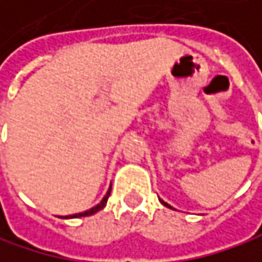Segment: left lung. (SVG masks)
Wrapping results in <instances>:
<instances>
[{
	"label": "left lung",
	"mask_w": 262,
	"mask_h": 262,
	"mask_svg": "<svg viewBox=\"0 0 262 262\" xmlns=\"http://www.w3.org/2000/svg\"><path fill=\"white\" fill-rule=\"evenodd\" d=\"M160 201H161V204H164V206H166V207H169V209H172V207H170V206H169V204H167V203H164V201H163V200H160Z\"/></svg>",
	"instance_id": "obj_1"
}]
</instances>
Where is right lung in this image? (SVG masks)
Listing matches in <instances>:
<instances>
[{"label":"right lung","mask_w":262,"mask_h":262,"mask_svg":"<svg viewBox=\"0 0 262 262\" xmlns=\"http://www.w3.org/2000/svg\"><path fill=\"white\" fill-rule=\"evenodd\" d=\"M110 190H112V186H110V189L107 190L105 196L101 200V203H99V204H96L95 207H92V209H89V210H85V212L76 213V215H69V216H64V218L67 220V218H81V216H90V215H93V213L99 212L101 209H104V207H105V204H107V200H108V195H110Z\"/></svg>","instance_id":"add662e5"}]
</instances>
